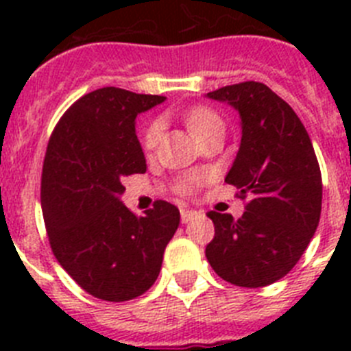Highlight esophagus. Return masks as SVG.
I'll list each match as a JSON object with an SVG mask.
<instances>
[{"instance_id": "esophagus-1", "label": "esophagus", "mask_w": 351, "mask_h": 351, "mask_svg": "<svg viewBox=\"0 0 351 351\" xmlns=\"http://www.w3.org/2000/svg\"><path fill=\"white\" fill-rule=\"evenodd\" d=\"M197 216V210H191V209H181V221L182 223H188Z\"/></svg>"}]
</instances>
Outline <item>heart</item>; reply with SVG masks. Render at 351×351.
Here are the masks:
<instances>
[{
  "instance_id": "1",
  "label": "heart",
  "mask_w": 351,
  "mask_h": 351,
  "mask_svg": "<svg viewBox=\"0 0 351 351\" xmlns=\"http://www.w3.org/2000/svg\"><path fill=\"white\" fill-rule=\"evenodd\" d=\"M186 123H188L191 133H193L197 138L202 137V135H206V133L210 132V130L218 128V126H223V123H221V119H219L218 114L206 107H198V108H193V110H190V112L186 114ZM160 137H161V123L160 121H154V123H151V125L145 128L144 137H142L144 149L151 151V149L156 147L158 142H160ZM195 182H197V178L184 179L181 184L182 190L191 191V188L195 186Z\"/></svg>"
}]
</instances>
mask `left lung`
Instances as JSON below:
<instances>
[{"instance_id":"1","label":"left lung","mask_w":351,"mask_h":351,"mask_svg":"<svg viewBox=\"0 0 351 351\" xmlns=\"http://www.w3.org/2000/svg\"><path fill=\"white\" fill-rule=\"evenodd\" d=\"M241 116L243 138L225 182L246 198L244 214L209 210L214 239L206 256L237 287H267L293 269L322 213V172L308 132L293 108L265 84L247 80L213 93Z\"/></svg>"}]
</instances>
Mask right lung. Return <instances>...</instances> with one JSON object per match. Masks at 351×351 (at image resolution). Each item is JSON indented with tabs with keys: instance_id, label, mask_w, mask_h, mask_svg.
Returning a JSON list of instances; mask_svg holds the SVG:
<instances>
[{
	"instance_id": "right-lung-1",
	"label": "right lung",
	"mask_w": 351,
	"mask_h": 351,
	"mask_svg": "<svg viewBox=\"0 0 351 351\" xmlns=\"http://www.w3.org/2000/svg\"><path fill=\"white\" fill-rule=\"evenodd\" d=\"M165 96L101 88L68 108L49 138L42 170V210L56 260L77 285L108 302L153 287L179 226V209L156 200L135 216L119 195L121 179L145 172L135 117Z\"/></svg>"
}]
</instances>
